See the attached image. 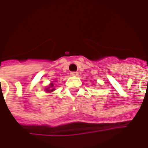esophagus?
Wrapping results in <instances>:
<instances>
[{"label":"esophagus","instance_id":"34e87169","mask_svg":"<svg viewBox=\"0 0 148 148\" xmlns=\"http://www.w3.org/2000/svg\"><path fill=\"white\" fill-rule=\"evenodd\" d=\"M71 76H77L78 75V72H76V71H73V72H71Z\"/></svg>","mask_w":148,"mask_h":148}]
</instances>
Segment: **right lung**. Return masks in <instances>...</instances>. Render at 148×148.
Here are the masks:
<instances>
[{
	"instance_id": "1",
	"label": "right lung",
	"mask_w": 148,
	"mask_h": 148,
	"mask_svg": "<svg viewBox=\"0 0 148 148\" xmlns=\"http://www.w3.org/2000/svg\"><path fill=\"white\" fill-rule=\"evenodd\" d=\"M53 86H54V85H53V84H51V86L47 87L45 90L47 92H49V93H50V92H52L53 90H55V89H53Z\"/></svg>"
}]
</instances>
